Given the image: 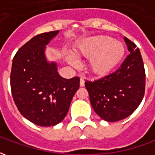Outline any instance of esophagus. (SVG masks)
I'll return each mask as SVG.
<instances>
[{
	"label": "esophagus",
	"mask_w": 155,
	"mask_h": 155,
	"mask_svg": "<svg viewBox=\"0 0 155 155\" xmlns=\"http://www.w3.org/2000/svg\"><path fill=\"white\" fill-rule=\"evenodd\" d=\"M80 85H81V87H83L84 86V78L81 75V81H80Z\"/></svg>",
	"instance_id": "34e87169"
}]
</instances>
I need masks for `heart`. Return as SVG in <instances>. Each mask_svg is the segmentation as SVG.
Listing matches in <instances>:
<instances>
[{"label": "heart", "mask_w": 155, "mask_h": 155, "mask_svg": "<svg viewBox=\"0 0 155 155\" xmlns=\"http://www.w3.org/2000/svg\"><path fill=\"white\" fill-rule=\"evenodd\" d=\"M74 54L91 58L89 64L91 71L97 75H104L110 72L122 60L124 46L120 41L101 35L84 41L74 51ZM69 61L71 64L75 63L72 58Z\"/></svg>", "instance_id": "b5f03b06"}]
</instances>
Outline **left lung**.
Returning <instances> with one entry per match:
<instances>
[{"mask_svg":"<svg viewBox=\"0 0 155 155\" xmlns=\"http://www.w3.org/2000/svg\"><path fill=\"white\" fill-rule=\"evenodd\" d=\"M124 39L130 54L120 68L84 83L94 112L109 122L130 116L140 104L145 91V71L140 49L128 38Z\"/></svg>","mask_w":155,"mask_h":155,"instance_id":"obj_1","label":"left lung"}]
</instances>
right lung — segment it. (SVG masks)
Wrapping results in <instances>:
<instances>
[{
	"instance_id": "1",
	"label": "right lung",
	"mask_w": 155,
	"mask_h": 155,
	"mask_svg": "<svg viewBox=\"0 0 155 155\" xmlns=\"http://www.w3.org/2000/svg\"><path fill=\"white\" fill-rule=\"evenodd\" d=\"M59 31L34 36L19 49L12 61L11 89L20 113L40 126H54L67 114L80 78L64 79L57 64L48 62L45 45Z\"/></svg>"
}]
</instances>
